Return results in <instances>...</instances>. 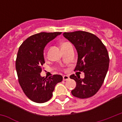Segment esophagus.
<instances>
[{"label":"esophagus","mask_w":122,"mask_h":122,"mask_svg":"<svg viewBox=\"0 0 122 122\" xmlns=\"http://www.w3.org/2000/svg\"><path fill=\"white\" fill-rule=\"evenodd\" d=\"M63 80H68L70 79V76L68 75H63Z\"/></svg>","instance_id":"1"}]
</instances>
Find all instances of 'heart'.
Returning <instances> with one entry per match:
<instances>
[{
    "label": "heart",
    "mask_w": 122,
    "mask_h": 122,
    "mask_svg": "<svg viewBox=\"0 0 122 122\" xmlns=\"http://www.w3.org/2000/svg\"><path fill=\"white\" fill-rule=\"evenodd\" d=\"M68 44V43H66V42H65V43H63V44H62V46H65V45H66V44Z\"/></svg>",
    "instance_id": "1"
}]
</instances>
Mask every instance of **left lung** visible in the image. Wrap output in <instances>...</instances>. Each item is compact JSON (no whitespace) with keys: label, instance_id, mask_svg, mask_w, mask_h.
Returning a JSON list of instances; mask_svg holds the SVG:
<instances>
[{"label":"left lung","instance_id":"1","mask_svg":"<svg viewBox=\"0 0 122 122\" xmlns=\"http://www.w3.org/2000/svg\"><path fill=\"white\" fill-rule=\"evenodd\" d=\"M63 36L75 46L78 54L75 70L85 74L83 78L80 75L70 76L76 83L71 94L80 99L92 97L99 90L108 72L110 59L106 47L98 37L86 31L65 32Z\"/></svg>","mask_w":122,"mask_h":122}]
</instances>
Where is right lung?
<instances>
[{"label":"right lung","instance_id":"right-lung-1","mask_svg":"<svg viewBox=\"0 0 122 122\" xmlns=\"http://www.w3.org/2000/svg\"><path fill=\"white\" fill-rule=\"evenodd\" d=\"M61 32H41L30 36L19 48L16 69L20 85L24 93L33 102L43 103L51 98L56 85L63 80L60 75L49 78L41 75L45 63L44 51L46 45Z\"/></svg>","mask_w":122,"mask_h":122}]
</instances>
